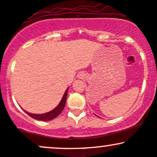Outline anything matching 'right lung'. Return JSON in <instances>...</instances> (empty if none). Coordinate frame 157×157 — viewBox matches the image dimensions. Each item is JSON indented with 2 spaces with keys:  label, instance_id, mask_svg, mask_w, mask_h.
<instances>
[{
  "label": "right lung",
  "instance_id": "obj_1",
  "mask_svg": "<svg viewBox=\"0 0 157 157\" xmlns=\"http://www.w3.org/2000/svg\"><path fill=\"white\" fill-rule=\"evenodd\" d=\"M68 90H69V88L66 90L65 93H64L63 97H62V99L60 100V103L58 104V106L54 108L53 109L50 111V112H48L46 113H42V114H32V113H28L27 111L24 110L28 116H30L31 118H34V119L39 120V121H50L52 119H54L55 118H56L58 115L60 114V113L63 111V109L65 107L66 101H67V93Z\"/></svg>",
  "mask_w": 157,
  "mask_h": 157
}]
</instances>
